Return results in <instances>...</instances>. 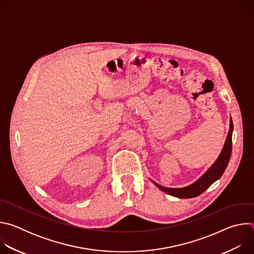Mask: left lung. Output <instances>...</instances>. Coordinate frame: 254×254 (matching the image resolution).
I'll return each mask as SVG.
<instances>
[{
  "mask_svg": "<svg viewBox=\"0 0 254 254\" xmlns=\"http://www.w3.org/2000/svg\"><path fill=\"white\" fill-rule=\"evenodd\" d=\"M232 132H233V123L230 118V125H229V131L226 136V140L224 142V146L222 148L221 153L219 154L218 158L209 167V169L198 179L194 183L189 186L183 188H168L162 185H159L155 181L151 180L152 182L163 192L182 199L194 198L202 194L206 191L214 182H216L224 173L225 169L230 160L231 150H232Z\"/></svg>",
  "mask_w": 254,
  "mask_h": 254,
  "instance_id": "1",
  "label": "left lung"
}]
</instances>
